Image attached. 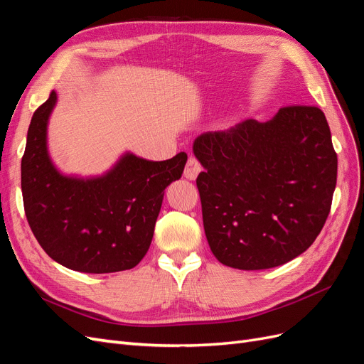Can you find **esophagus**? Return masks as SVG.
<instances>
[{
    "instance_id": "esophagus-1",
    "label": "esophagus",
    "mask_w": 364,
    "mask_h": 364,
    "mask_svg": "<svg viewBox=\"0 0 364 364\" xmlns=\"http://www.w3.org/2000/svg\"><path fill=\"white\" fill-rule=\"evenodd\" d=\"M200 171H202V164L199 162V159H197L196 156H190L188 161H186L185 170H183L185 178L190 181H194L197 178V174H199Z\"/></svg>"
}]
</instances>
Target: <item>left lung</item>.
Instances as JSON below:
<instances>
[{"label":"left lung","instance_id":"8db88e82","mask_svg":"<svg viewBox=\"0 0 364 364\" xmlns=\"http://www.w3.org/2000/svg\"><path fill=\"white\" fill-rule=\"evenodd\" d=\"M206 240L240 270L281 266L310 247L331 211L337 153L317 106L281 107L194 141Z\"/></svg>","mask_w":364,"mask_h":364}]
</instances>
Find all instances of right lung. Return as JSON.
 Instances as JSON below:
<instances>
[{
  "instance_id": "right-lung-1",
  "label": "right lung",
  "mask_w": 364,
  "mask_h": 364,
  "mask_svg": "<svg viewBox=\"0 0 364 364\" xmlns=\"http://www.w3.org/2000/svg\"><path fill=\"white\" fill-rule=\"evenodd\" d=\"M56 92L31 117L21 161L27 222L41 247L75 272L129 270L147 253L164 191L181 179L186 153L153 162L126 155L103 178L74 179L53 167L47 123Z\"/></svg>"
}]
</instances>
